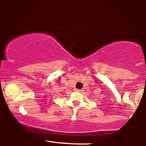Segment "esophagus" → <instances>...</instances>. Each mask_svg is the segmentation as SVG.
<instances>
[{
  "label": "esophagus",
  "instance_id": "esophagus-1",
  "mask_svg": "<svg viewBox=\"0 0 146 146\" xmlns=\"http://www.w3.org/2000/svg\"><path fill=\"white\" fill-rule=\"evenodd\" d=\"M76 92H82L83 91V90L82 89H75L74 90Z\"/></svg>",
  "mask_w": 146,
  "mask_h": 146
}]
</instances>
